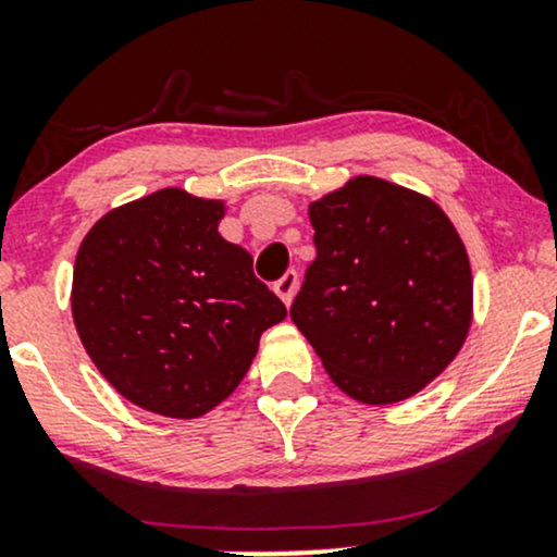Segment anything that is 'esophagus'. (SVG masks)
<instances>
[{
  "label": "esophagus",
  "mask_w": 557,
  "mask_h": 557,
  "mask_svg": "<svg viewBox=\"0 0 557 557\" xmlns=\"http://www.w3.org/2000/svg\"><path fill=\"white\" fill-rule=\"evenodd\" d=\"M296 290H298V272L296 270H287L283 277L274 283V293L283 298L285 306H290V300H293V296H296Z\"/></svg>",
  "instance_id": "1"
}]
</instances>
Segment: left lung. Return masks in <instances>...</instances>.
Segmentation results:
<instances>
[{
    "label": "left lung",
    "mask_w": 557,
    "mask_h": 557,
    "mask_svg": "<svg viewBox=\"0 0 557 557\" xmlns=\"http://www.w3.org/2000/svg\"><path fill=\"white\" fill-rule=\"evenodd\" d=\"M317 259L290 319L343 393L398 403L456 359L471 324L463 240L426 196L354 177L309 207Z\"/></svg>",
    "instance_id": "8db88e82"
}]
</instances>
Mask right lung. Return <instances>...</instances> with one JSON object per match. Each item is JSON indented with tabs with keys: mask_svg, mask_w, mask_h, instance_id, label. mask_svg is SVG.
<instances>
[{
	"mask_svg": "<svg viewBox=\"0 0 557 557\" xmlns=\"http://www.w3.org/2000/svg\"><path fill=\"white\" fill-rule=\"evenodd\" d=\"M225 203L162 188L83 238L73 319L110 385L146 411L196 419L240 385L261 332L287 317L246 248L220 235Z\"/></svg>",
	"mask_w": 557,
	"mask_h": 557,
	"instance_id": "right-lung-1",
	"label": "right lung"
}]
</instances>
